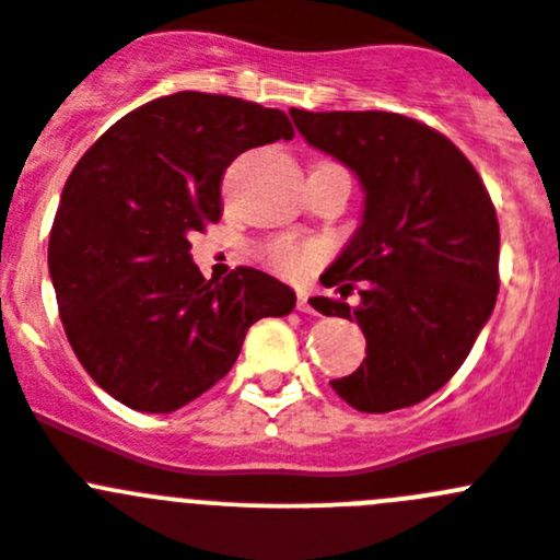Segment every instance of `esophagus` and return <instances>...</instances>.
<instances>
[{"instance_id": "obj_1", "label": "esophagus", "mask_w": 560, "mask_h": 560, "mask_svg": "<svg viewBox=\"0 0 560 560\" xmlns=\"http://www.w3.org/2000/svg\"><path fill=\"white\" fill-rule=\"evenodd\" d=\"M315 301H312V295L306 290H298V310L301 312H315Z\"/></svg>"}]
</instances>
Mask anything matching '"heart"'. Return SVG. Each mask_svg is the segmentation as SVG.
Instances as JSON below:
<instances>
[{
    "instance_id": "b5f03b06",
    "label": "heart",
    "mask_w": 560,
    "mask_h": 560,
    "mask_svg": "<svg viewBox=\"0 0 560 560\" xmlns=\"http://www.w3.org/2000/svg\"><path fill=\"white\" fill-rule=\"evenodd\" d=\"M265 256H268V262L273 265L276 270H281V273H304L312 265L320 262L323 245L295 243V240L290 237H279L273 240V243H268Z\"/></svg>"
}]
</instances>
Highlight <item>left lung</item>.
<instances>
[{"mask_svg": "<svg viewBox=\"0 0 560 560\" xmlns=\"http://www.w3.org/2000/svg\"><path fill=\"white\" fill-rule=\"evenodd\" d=\"M306 143L337 156L364 187L351 243L320 276L342 298H312L357 320L368 357L334 392L368 415L406 409L453 378L500 290V226L472 162L436 129L398 113L290 109ZM362 280L353 311L343 295Z\"/></svg>", "mask_w": 560, "mask_h": 560, "instance_id": "8db88e82", "label": "left lung"}]
</instances>
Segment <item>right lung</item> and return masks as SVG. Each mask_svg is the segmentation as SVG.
Segmentation results:
<instances>
[{
	"label": "right lung",
	"instance_id": "1",
	"mask_svg": "<svg viewBox=\"0 0 560 560\" xmlns=\"http://www.w3.org/2000/svg\"><path fill=\"white\" fill-rule=\"evenodd\" d=\"M281 109L182 91L132 109L82 154L49 234V276L77 359L149 415L196 400L237 362L248 328L295 310L273 276L203 279L190 234L221 221V179L254 145L292 140Z\"/></svg>",
	"mask_w": 560,
	"mask_h": 560
}]
</instances>
